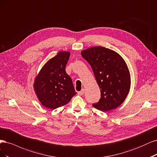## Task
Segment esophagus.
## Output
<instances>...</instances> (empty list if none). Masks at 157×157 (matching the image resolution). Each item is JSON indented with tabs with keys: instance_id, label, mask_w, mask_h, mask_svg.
<instances>
[{
	"instance_id": "1",
	"label": "esophagus",
	"mask_w": 157,
	"mask_h": 157,
	"mask_svg": "<svg viewBox=\"0 0 157 157\" xmlns=\"http://www.w3.org/2000/svg\"><path fill=\"white\" fill-rule=\"evenodd\" d=\"M78 94L79 95H80V96L83 95V94H84V89H82V90H80V91H79V92L78 93Z\"/></svg>"
}]
</instances>
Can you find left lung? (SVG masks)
Instances as JSON below:
<instances>
[{
	"label": "left lung",
	"instance_id": "obj_1",
	"mask_svg": "<svg viewBox=\"0 0 157 157\" xmlns=\"http://www.w3.org/2000/svg\"><path fill=\"white\" fill-rule=\"evenodd\" d=\"M92 68L100 89V98L93 104L103 112L115 109L128 95L130 77L124 60L116 52L103 47H93L82 52Z\"/></svg>",
	"mask_w": 157,
	"mask_h": 157
}]
</instances>
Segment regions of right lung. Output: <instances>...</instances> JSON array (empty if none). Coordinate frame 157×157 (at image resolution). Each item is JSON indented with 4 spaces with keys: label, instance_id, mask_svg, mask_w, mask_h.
Wrapping results in <instances>:
<instances>
[{
    "label": "right lung",
    "instance_id": "1",
    "mask_svg": "<svg viewBox=\"0 0 157 157\" xmlns=\"http://www.w3.org/2000/svg\"><path fill=\"white\" fill-rule=\"evenodd\" d=\"M69 57V52H59L45 63L35 79V91L45 107L56 109L68 104L76 94L65 70Z\"/></svg>",
    "mask_w": 157,
    "mask_h": 157
}]
</instances>
